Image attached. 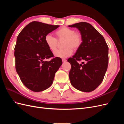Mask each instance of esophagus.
<instances>
[{
	"label": "esophagus",
	"instance_id": "obj_1",
	"mask_svg": "<svg viewBox=\"0 0 124 124\" xmlns=\"http://www.w3.org/2000/svg\"><path fill=\"white\" fill-rule=\"evenodd\" d=\"M62 62H66L67 60L65 59H62Z\"/></svg>",
	"mask_w": 124,
	"mask_h": 124
}]
</instances>
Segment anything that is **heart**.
<instances>
[{"instance_id": "b5f03b06", "label": "heart", "mask_w": 124, "mask_h": 124, "mask_svg": "<svg viewBox=\"0 0 124 124\" xmlns=\"http://www.w3.org/2000/svg\"><path fill=\"white\" fill-rule=\"evenodd\" d=\"M56 39L51 35H47L44 38L46 46L52 51L54 52L57 48L58 41L64 40L62 46L65 47L54 52V55L57 57L64 58L70 56L74 51L78 50L81 46L82 37L80 33L77 32L73 29L67 27H62L55 32Z\"/></svg>"}]
</instances>
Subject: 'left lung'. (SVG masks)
Segmentation results:
<instances>
[{
    "mask_svg": "<svg viewBox=\"0 0 124 124\" xmlns=\"http://www.w3.org/2000/svg\"><path fill=\"white\" fill-rule=\"evenodd\" d=\"M70 27H76L82 37V43L72 57L68 59L71 68L69 73L71 84L84 92L95 90L102 82L108 62V47L103 37L86 22H80ZM83 60L82 64L78 61Z\"/></svg>",
    "mask_w": 124,
    "mask_h": 124,
    "instance_id": "1",
    "label": "left lung"
}]
</instances>
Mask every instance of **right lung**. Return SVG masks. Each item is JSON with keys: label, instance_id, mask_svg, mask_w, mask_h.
<instances>
[{"label": "right lung", "instance_id": "right-lung-1", "mask_svg": "<svg viewBox=\"0 0 124 124\" xmlns=\"http://www.w3.org/2000/svg\"><path fill=\"white\" fill-rule=\"evenodd\" d=\"M59 26L33 21L26 25L17 37L14 48L16 72L23 84L33 92L49 88L62 65V59L54 57L44 41L46 36ZM51 57L54 58L50 61H44Z\"/></svg>", "mask_w": 124, "mask_h": 124}]
</instances>
